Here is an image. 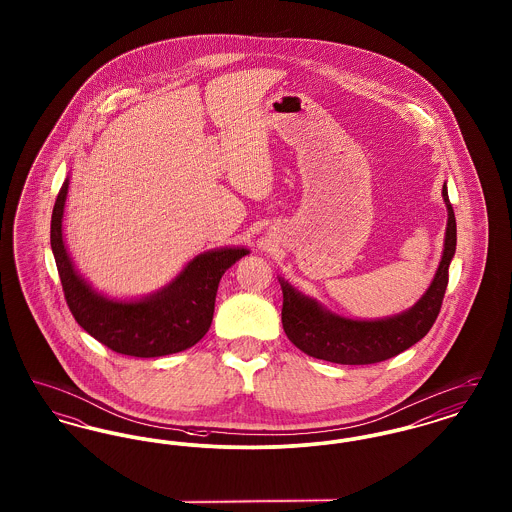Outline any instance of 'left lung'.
I'll list each match as a JSON object with an SVG mask.
<instances>
[{"label": "left lung", "instance_id": "1", "mask_svg": "<svg viewBox=\"0 0 512 512\" xmlns=\"http://www.w3.org/2000/svg\"><path fill=\"white\" fill-rule=\"evenodd\" d=\"M443 199L449 213L443 257L432 286L413 309L384 320L336 317L320 309L317 301L295 292L286 282H280L284 293L282 326L293 345L322 361L338 365H372L388 361L422 340L441 311L449 282V263L457 247V222L445 186Z\"/></svg>", "mask_w": 512, "mask_h": 512}]
</instances>
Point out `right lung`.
<instances>
[{"label": "right lung", "mask_w": 512, "mask_h": 512, "mask_svg": "<svg viewBox=\"0 0 512 512\" xmlns=\"http://www.w3.org/2000/svg\"><path fill=\"white\" fill-rule=\"evenodd\" d=\"M69 180L63 182L51 213V251L74 320L99 343L130 357H163L201 340L215 313L222 274L247 249H219L197 255L161 292L132 303L101 297L76 274L63 244L61 224Z\"/></svg>", "instance_id": "obj_1"}]
</instances>
